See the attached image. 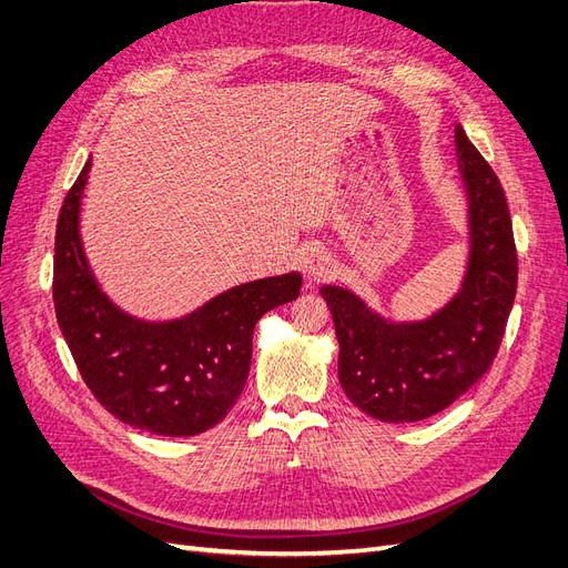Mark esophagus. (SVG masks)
<instances>
[{
	"instance_id": "esophagus-1",
	"label": "esophagus",
	"mask_w": 568,
	"mask_h": 568,
	"mask_svg": "<svg viewBox=\"0 0 568 568\" xmlns=\"http://www.w3.org/2000/svg\"><path fill=\"white\" fill-rule=\"evenodd\" d=\"M303 270H305V274H307V277H311V280H322V277H326V274L332 272L329 255L322 253V251H313L311 255L305 257Z\"/></svg>"
}]
</instances>
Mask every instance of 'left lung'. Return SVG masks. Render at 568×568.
<instances>
[{
	"mask_svg": "<svg viewBox=\"0 0 568 568\" xmlns=\"http://www.w3.org/2000/svg\"><path fill=\"white\" fill-rule=\"evenodd\" d=\"M469 199V265L459 294L422 322H390L341 286H322L338 338V382L365 415L403 424L434 417L484 376L500 351L519 261L503 184L457 125Z\"/></svg>",
	"mask_w": 568,
	"mask_h": 568,
	"instance_id": "obj_1",
	"label": "left lung"
}]
</instances>
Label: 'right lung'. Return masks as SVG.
Listing matches in <instances>:
<instances>
[{"label":"right lung","mask_w":568,"mask_h":568,"mask_svg":"<svg viewBox=\"0 0 568 568\" xmlns=\"http://www.w3.org/2000/svg\"><path fill=\"white\" fill-rule=\"evenodd\" d=\"M92 161L65 194L54 244V307L61 334L94 398L128 426L196 436L242 395L253 326L301 294V274L255 280L170 322L134 320L99 288L80 242V199Z\"/></svg>","instance_id":"1"}]
</instances>
